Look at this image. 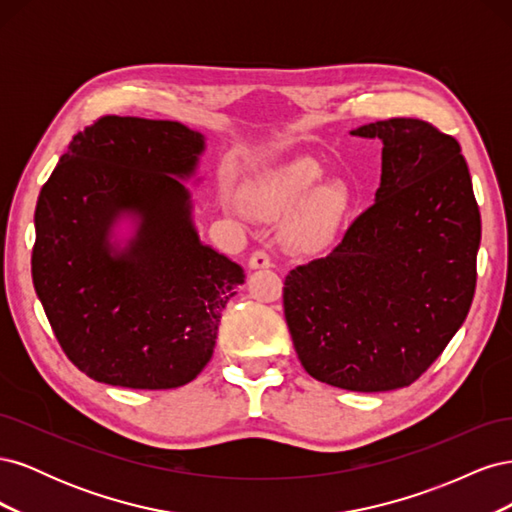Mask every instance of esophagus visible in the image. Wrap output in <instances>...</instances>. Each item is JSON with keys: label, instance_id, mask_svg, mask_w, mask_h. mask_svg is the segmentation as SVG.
<instances>
[{"label": "esophagus", "instance_id": "1", "mask_svg": "<svg viewBox=\"0 0 512 512\" xmlns=\"http://www.w3.org/2000/svg\"><path fill=\"white\" fill-rule=\"evenodd\" d=\"M271 265H273L271 256H269L265 250H256V252L250 256V267H252V269H269Z\"/></svg>", "mask_w": 512, "mask_h": 512}]
</instances>
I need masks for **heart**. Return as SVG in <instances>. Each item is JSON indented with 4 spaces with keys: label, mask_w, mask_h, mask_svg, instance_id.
Masks as SVG:
<instances>
[{
    "label": "heart",
    "mask_w": 512,
    "mask_h": 512,
    "mask_svg": "<svg viewBox=\"0 0 512 512\" xmlns=\"http://www.w3.org/2000/svg\"><path fill=\"white\" fill-rule=\"evenodd\" d=\"M322 179L324 168L316 160H294L262 181L252 194V207L262 220H282L299 208L288 237L301 250H320L333 241L352 205L346 183Z\"/></svg>",
    "instance_id": "b5f03b06"
}]
</instances>
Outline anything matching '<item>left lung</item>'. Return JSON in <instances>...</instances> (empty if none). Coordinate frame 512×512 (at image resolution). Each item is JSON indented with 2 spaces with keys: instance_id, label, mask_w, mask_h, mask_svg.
Listing matches in <instances>:
<instances>
[{
  "instance_id": "left-lung-1",
  "label": "left lung",
  "mask_w": 512,
  "mask_h": 512,
  "mask_svg": "<svg viewBox=\"0 0 512 512\" xmlns=\"http://www.w3.org/2000/svg\"><path fill=\"white\" fill-rule=\"evenodd\" d=\"M350 134L382 141L376 203L329 256L286 275L284 314L309 376L380 393L412 384L466 320L480 213L453 136L406 117Z\"/></svg>"
}]
</instances>
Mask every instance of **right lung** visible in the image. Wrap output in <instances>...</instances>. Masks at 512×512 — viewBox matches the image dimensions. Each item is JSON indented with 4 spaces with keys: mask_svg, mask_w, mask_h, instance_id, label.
I'll list each match as a JSON object with an SVG mask.
<instances>
[{
    "mask_svg": "<svg viewBox=\"0 0 512 512\" xmlns=\"http://www.w3.org/2000/svg\"><path fill=\"white\" fill-rule=\"evenodd\" d=\"M205 149V134L179 121L102 117L72 138L42 185L34 288L89 378L177 389L211 361L245 271L198 235L183 181H203Z\"/></svg>",
    "mask_w": 512,
    "mask_h": 512,
    "instance_id": "1",
    "label": "right lung"
}]
</instances>
